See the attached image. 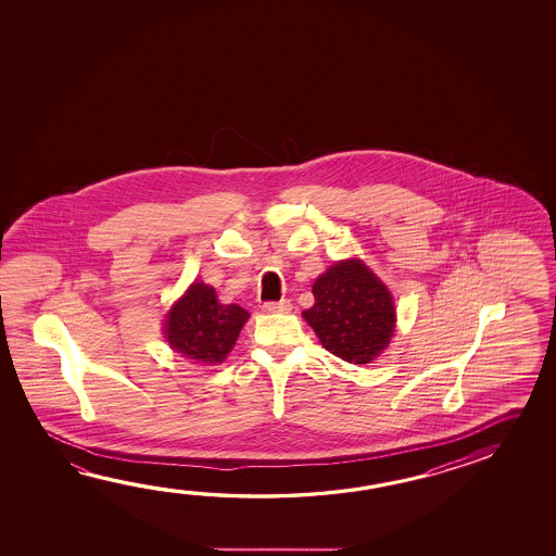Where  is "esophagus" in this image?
<instances>
[{"label": "esophagus", "mask_w": 556, "mask_h": 556, "mask_svg": "<svg viewBox=\"0 0 556 556\" xmlns=\"http://www.w3.org/2000/svg\"><path fill=\"white\" fill-rule=\"evenodd\" d=\"M291 308L292 304L289 301L264 302V306H262V311L267 314H287V312H291Z\"/></svg>", "instance_id": "obj_1"}]
</instances>
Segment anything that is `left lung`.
Here are the masks:
<instances>
[{
  "label": "left lung",
  "mask_w": 556,
  "mask_h": 556,
  "mask_svg": "<svg viewBox=\"0 0 556 556\" xmlns=\"http://www.w3.org/2000/svg\"><path fill=\"white\" fill-rule=\"evenodd\" d=\"M314 304L302 312L324 350L365 365L389 348L396 328V308L387 285L361 260H345L326 269L312 285Z\"/></svg>",
  "instance_id": "left-lung-1"
}]
</instances>
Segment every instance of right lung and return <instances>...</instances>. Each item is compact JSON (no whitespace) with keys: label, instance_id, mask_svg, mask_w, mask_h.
I'll use <instances>...</instances> for the list:
<instances>
[{"label":"right lung","instance_id":"obj_1","mask_svg":"<svg viewBox=\"0 0 556 556\" xmlns=\"http://www.w3.org/2000/svg\"><path fill=\"white\" fill-rule=\"evenodd\" d=\"M250 312L220 304L205 282H193L166 314L164 333L172 350L197 365H218L235 348Z\"/></svg>","mask_w":556,"mask_h":556}]
</instances>
